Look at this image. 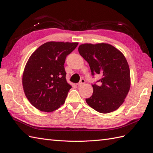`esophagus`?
Returning a JSON list of instances; mask_svg holds the SVG:
<instances>
[{
    "instance_id": "esophagus-1",
    "label": "esophagus",
    "mask_w": 153,
    "mask_h": 153,
    "mask_svg": "<svg viewBox=\"0 0 153 153\" xmlns=\"http://www.w3.org/2000/svg\"><path fill=\"white\" fill-rule=\"evenodd\" d=\"M85 82V79H84V78H82V79L80 80V81L78 83L77 85H78V86H80V85H82V84H84Z\"/></svg>"
}]
</instances>
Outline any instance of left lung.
<instances>
[{
  "mask_svg": "<svg viewBox=\"0 0 153 153\" xmlns=\"http://www.w3.org/2000/svg\"><path fill=\"white\" fill-rule=\"evenodd\" d=\"M78 52L89 63L92 75L99 74L98 84L92 85L93 93L85 99L91 108L103 114L117 110L130 89V71L123 53L108 43L80 45Z\"/></svg>",
  "mask_w": 153,
  "mask_h": 153,
  "instance_id": "8db88e82",
  "label": "left lung"
}]
</instances>
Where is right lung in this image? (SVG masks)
Listing matches in <instances>:
<instances>
[{
	"label": "right lung",
	"mask_w": 153,
	"mask_h": 153,
	"mask_svg": "<svg viewBox=\"0 0 153 153\" xmlns=\"http://www.w3.org/2000/svg\"><path fill=\"white\" fill-rule=\"evenodd\" d=\"M78 43L50 41L41 45L27 61L22 76L25 94L35 108L52 112L62 105L71 86L64 62Z\"/></svg>",
	"instance_id": "1"
}]
</instances>
